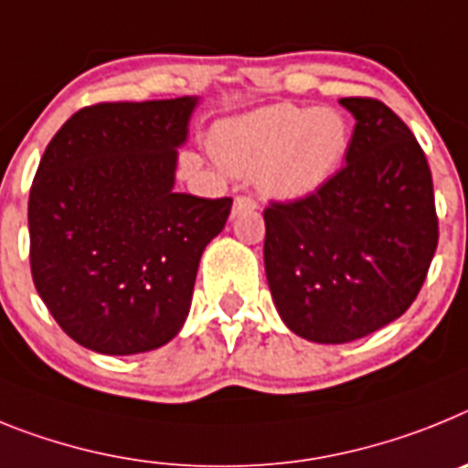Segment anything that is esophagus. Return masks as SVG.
<instances>
[{
	"label": "esophagus",
	"mask_w": 468,
	"mask_h": 468,
	"mask_svg": "<svg viewBox=\"0 0 468 468\" xmlns=\"http://www.w3.org/2000/svg\"><path fill=\"white\" fill-rule=\"evenodd\" d=\"M257 209V202L251 200V197H245V195H239L233 200V214H239V211H250Z\"/></svg>",
	"instance_id": "1"
}]
</instances>
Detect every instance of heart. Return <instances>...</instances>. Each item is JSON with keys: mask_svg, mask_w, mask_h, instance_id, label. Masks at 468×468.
<instances>
[{"mask_svg": "<svg viewBox=\"0 0 468 468\" xmlns=\"http://www.w3.org/2000/svg\"><path fill=\"white\" fill-rule=\"evenodd\" d=\"M211 153L233 174H257L266 197L306 200L339 174L348 150V124L335 108L268 105L218 122Z\"/></svg>", "mask_w": 468, "mask_h": 468, "instance_id": "obj_1", "label": "heart"}]
</instances>
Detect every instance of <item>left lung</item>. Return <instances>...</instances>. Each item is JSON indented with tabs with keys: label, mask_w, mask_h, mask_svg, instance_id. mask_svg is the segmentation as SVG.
I'll return each instance as SVG.
<instances>
[{
	"label": "left lung",
	"mask_w": 468,
	"mask_h": 468,
	"mask_svg": "<svg viewBox=\"0 0 468 468\" xmlns=\"http://www.w3.org/2000/svg\"><path fill=\"white\" fill-rule=\"evenodd\" d=\"M356 120L346 165L306 200L263 211V266L287 330L348 344L400 318L438 245L429 162L375 99H339Z\"/></svg>",
	"instance_id": "1"
}]
</instances>
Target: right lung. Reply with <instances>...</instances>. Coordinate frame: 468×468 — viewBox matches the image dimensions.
Returning <instances> with one entry per match:
<instances>
[{
  "label": "right lung",
  "instance_id": "obj_1",
  "mask_svg": "<svg viewBox=\"0 0 468 468\" xmlns=\"http://www.w3.org/2000/svg\"><path fill=\"white\" fill-rule=\"evenodd\" d=\"M197 105L200 96L91 105L44 150L27 202L32 280L89 351H155L188 318L202 251L233 207L174 188Z\"/></svg>",
  "mask_w": 468,
  "mask_h": 468
}]
</instances>
